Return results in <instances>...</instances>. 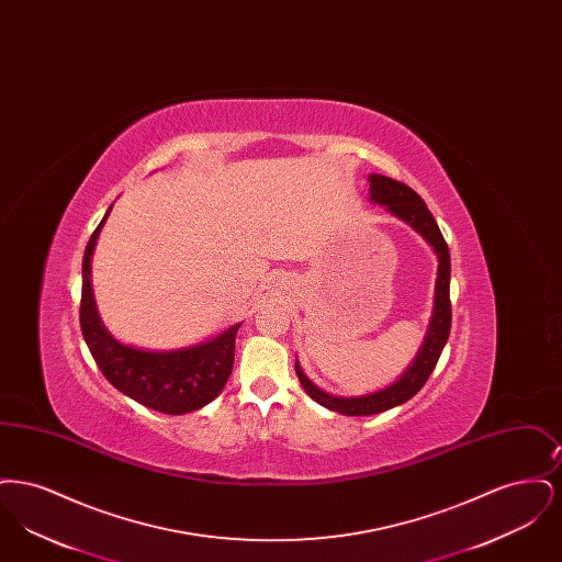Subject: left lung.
I'll list each match as a JSON object with an SVG mask.
<instances>
[{
	"mask_svg": "<svg viewBox=\"0 0 562 562\" xmlns=\"http://www.w3.org/2000/svg\"><path fill=\"white\" fill-rule=\"evenodd\" d=\"M371 200L379 202L383 206H387L396 216H401L402 221H406L408 225H413L426 240L434 246L436 255H438V282H436V305H434V318L429 324L428 337L426 344L419 351L417 360L413 362V367L404 373L401 381H396L394 385H390L387 390L374 392L369 396H360V398H339V396H330L326 392L318 390L303 371L299 369V364H294L296 376L303 385V390L314 398V401L337 411L341 415H376L383 413L387 408H394L402 402L411 401L429 379V374L434 371L442 348L449 339L451 333V296H449V280H451V255H449V246L442 238L438 223L434 221V216L428 211L426 202L422 200V195L417 191L404 186L396 179L383 177V175H371Z\"/></svg>",
	"mask_w": 562,
	"mask_h": 562,
	"instance_id": "1",
	"label": "left lung"
}]
</instances>
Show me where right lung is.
<instances>
[{
	"mask_svg": "<svg viewBox=\"0 0 562 562\" xmlns=\"http://www.w3.org/2000/svg\"><path fill=\"white\" fill-rule=\"evenodd\" d=\"M105 218L92 232L81 261L80 326L86 346L109 383L128 398L166 415L198 411L221 394L232 374L240 324L209 344L177 351H143L115 341L101 324L90 286V257Z\"/></svg>",
	"mask_w": 562,
	"mask_h": 562,
	"instance_id": "add662e5",
	"label": "right lung"
}]
</instances>
